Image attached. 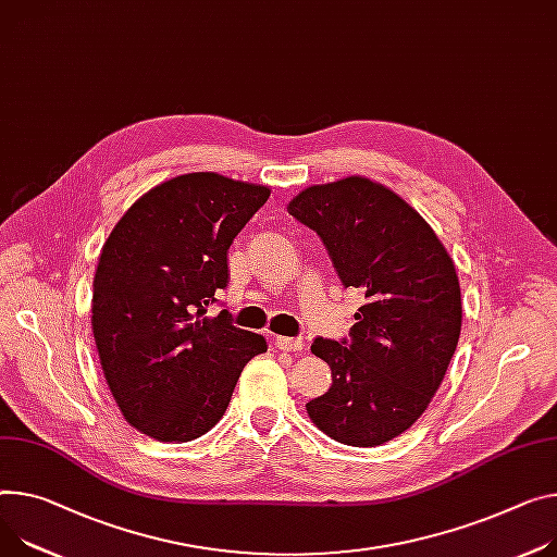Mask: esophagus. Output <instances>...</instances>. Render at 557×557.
<instances>
[{
	"label": "esophagus",
	"mask_w": 557,
	"mask_h": 557,
	"mask_svg": "<svg viewBox=\"0 0 557 557\" xmlns=\"http://www.w3.org/2000/svg\"><path fill=\"white\" fill-rule=\"evenodd\" d=\"M274 346H276L278 350L298 352V350H304V341L298 338V336H276V338H274Z\"/></svg>",
	"instance_id": "esophagus-1"
}]
</instances>
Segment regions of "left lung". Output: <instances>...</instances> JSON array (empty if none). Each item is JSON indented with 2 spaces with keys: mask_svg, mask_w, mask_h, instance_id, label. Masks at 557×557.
Masks as SVG:
<instances>
[{
  "mask_svg": "<svg viewBox=\"0 0 557 557\" xmlns=\"http://www.w3.org/2000/svg\"><path fill=\"white\" fill-rule=\"evenodd\" d=\"M287 211L321 236L341 283L366 292L348 341L314 338L332 386L308 414L341 444H386L423 414L455 355V263L417 209L363 176L312 185Z\"/></svg>",
  "mask_w": 557,
  "mask_h": 557,
  "instance_id": "obj_1",
  "label": "left lung"
}]
</instances>
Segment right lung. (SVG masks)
Segmentation results:
<instances>
[{"mask_svg": "<svg viewBox=\"0 0 557 557\" xmlns=\"http://www.w3.org/2000/svg\"><path fill=\"white\" fill-rule=\"evenodd\" d=\"M270 187L196 171L140 196L109 234L91 327L107 386L136 431L191 442L221 421L261 334L207 317L227 287V249Z\"/></svg>", "mask_w": 557, "mask_h": 557, "instance_id": "1", "label": "right lung"}]
</instances>
